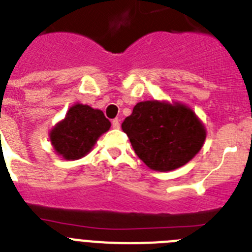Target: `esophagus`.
I'll list each match as a JSON object with an SVG mask.
<instances>
[{
  "label": "esophagus",
  "instance_id": "1",
  "mask_svg": "<svg viewBox=\"0 0 252 252\" xmlns=\"http://www.w3.org/2000/svg\"><path fill=\"white\" fill-rule=\"evenodd\" d=\"M112 127L113 128H120V120L119 119H115L112 121Z\"/></svg>",
  "mask_w": 252,
  "mask_h": 252
}]
</instances>
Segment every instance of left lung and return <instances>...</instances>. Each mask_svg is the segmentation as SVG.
I'll use <instances>...</instances> for the list:
<instances>
[{
  "label": "left lung",
  "mask_w": 252,
  "mask_h": 252,
  "mask_svg": "<svg viewBox=\"0 0 252 252\" xmlns=\"http://www.w3.org/2000/svg\"><path fill=\"white\" fill-rule=\"evenodd\" d=\"M137 157L153 170L170 171L199 153L206 127L190 107L180 102L144 101L122 122Z\"/></svg>",
  "instance_id": "1"
}]
</instances>
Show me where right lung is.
<instances>
[{"label": "right lung", "instance_id": "add662e5", "mask_svg": "<svg viewBox=\"0 0 252 252\" xmlns=\"http://www.w3.org/2000/svg\"><path fill=\"white\" fill-rule=\"evenodd\" d=\"M110 127L111 122L101 110L75 103L51 128L49 137L58 155L65 160H78L92 150L99 136Z\"/></svg>", "mask_w": 252, "mask_h": 252}]
</instances>
